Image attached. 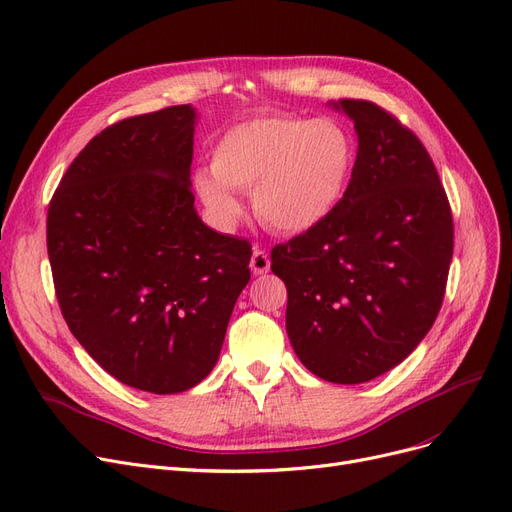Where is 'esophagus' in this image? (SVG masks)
<instances>
[{"label":"esophagus","instance_id":"obj_1","mask_svg":"<svg viewBox=\"0 0 512 512\" xmlns=\"http://www.w3.org/2000/svg\"><path fill=\"white\" fill-rule=\"evenodd\" d=\"M251 270H253L255 276H263V274L270 272V257H268V253H265V251L259 249V247H255V251H253Z\"/></svg>","mask_w":512,"mask_h":512}]
</instances>
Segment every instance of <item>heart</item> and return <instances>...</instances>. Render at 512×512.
<instances>
[{
    "instance_id": "1",
    "label": "heart",
    "mask_w": 512,
    "mask_h": 512,
    "mask_svg": "<svg viewBox=\"0 0 512 512\" xmlns=\"http://www.w3.org/2000/svg\"><path fill=\"white\" fill-rule=\"evenodd\" d=\"M353 165L355 142L343 123L261 115L232 125L217 140L213 175H196V190L226 221L240 213L232 190H251L253 211L265 228L303 234L341 205Z\"/></svg>"
}]
</instances>
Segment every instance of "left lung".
Wrapping results in <instances>:
<instances>
[{
	"label": "left lung",
	"instance_id": "1",
	"mask_svg": "<svg viewBox=\"0 0 512 512\" xmlns=\"http://www.w3.org/2000/svg\"><path fill=\"white\" fill-rule=\"evenodd\" d=\"M358 133L349 188L314 230L272 249L286 332L320 379L358 385L404 362L431 330L454 251L446 190L427 148L368 100L332 104Z\"/></svg>",
	"mask_w": 512,
	"mask_h": 512
}]
</instances>
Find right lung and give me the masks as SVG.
<instances>
[{"instance_id": "add662e5", "label": "right lung", "mask_w": 512, "mask_h": 512, "mask_svg": "<svg viewBox=\"0 0 512 512\" xmlns=\"http://www.w3.org/2000/svg\"><path fill=\"white\" fill-rule=\"evenodd\" d=\"M194 123L182 104L106 127L48 207L66 324L110 376L159 395L213 370L251 278V242L207 228L194 209Z\"/></svg>"}]
</instances>
